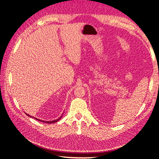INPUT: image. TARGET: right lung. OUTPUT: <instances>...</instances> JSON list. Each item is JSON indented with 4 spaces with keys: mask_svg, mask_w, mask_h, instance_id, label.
I'll list each match as a JSON object with an SVG mask.
<instances>
[{
    "mask_svg": "<svg viewBox=\"0 0 159 159\" xmlns=\"http://www.w3.org/2000/svg\"><path fill=\"white\" fill-rule=\"evenodd\" d=\"M28 116H30V117H32V116H30L29 115H28L27 113H26ZM62 115H61L59 118L58 119H56V120H52V121H45V120H39V119H36V118H35L36 120H39V121H40V122H45V123H47V124H52V123H55V122H58V120H59L61 118H62ZM34 118V117H33Z\"/></svg>",
    "mask_w": 159,
    "mask_h": 159,
    "instance_id": "right-lung-1",
    "label": "right lung"
}]
</instances>
